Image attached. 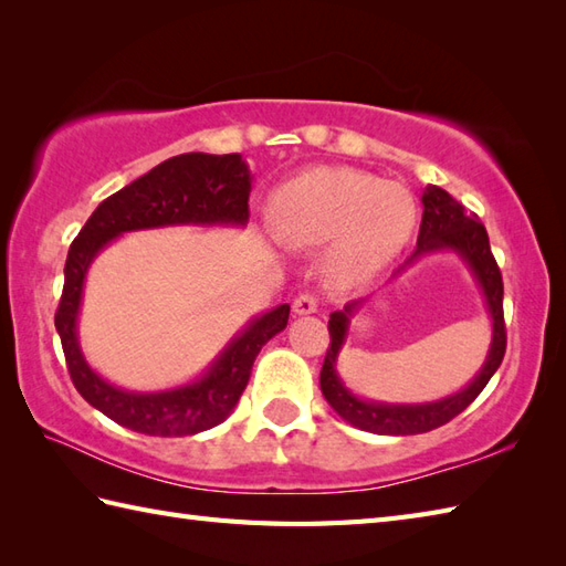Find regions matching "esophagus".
<instances>
[{
  "mask_svg": "<svg viewBox=\"0 0 566 566\" xmlns=\"http://www.w3.org/2000/svg\"><path fill=\"white\" fill-rule=\"evenodd\" d=\"M292 308H294V314H298V316L316 314V311H318V298L314 294H298L294 298V306Z\"/></svg>",
  "mask_w": 566,
  "mask_h": 566,
  "instance_id": "34e87169",
  "label": "esophagus"
}]
</instances>
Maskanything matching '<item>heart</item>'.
Here are the masks:
<instances>
[{"instance_id": "b5f03b06", "label": "heart", "mask_w": 566, "mask_h": 566, "mask_svg": "<svg viewBox=\"0 0 566 566\" xmlns=\"http://www.w3.org/2000/svg\"><path fill=\"white\" fill-rule=\"evenodd\" d=\"M274 231L286 245H326L328 274L353 286L399 255L416 226L408 189L350 167H318L294 177L274 195Z\"/></svg>"}]
</instances>
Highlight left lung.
<instances>
[{
	"mask_svg": "<svg viewBox=\"0 0 566 566\" xmlns=\"http://www.w3.org/2000/svg\"><path fill=\"white\" fill-rule=\"evenodd\" d=\"M436 250L457 252V255L467 262V268L472 270L476 284L482 286L486 308L491 314V326H494L486 363L479 369V375L469 381L467 389L432 403H379L357 399V396L340 381L338 371H335L338 353L345 343L347 328H350V318L355 311L363 306V298H359V302H350L343 311L331 314V347L321 367V391L326 396L333 411L359 430L377 432V436H418V432H428L450 423L454 416H460L464 408L484 391L489 379L494 377V371L501 367L503 355H506L503 280L499 264L494 255H491L486 228L479 221L476 213H469L460 201L448 195V191L440 187H428L423 191V221H420L418 248L406 264H411L416 258Z\"/></svg>",
	"mask_w": 566,
	"mask_h": 566,
	"instance_id": "1",
	"label": "left lung"
}]
</instances>
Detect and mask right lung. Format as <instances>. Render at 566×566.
<instances>
[{
    "mask_svg": "<svg viewBox=\"0 0 566 566\" xmlns=\"http://www.w3.org/2000/svg\"><path fill=\"white\" fill-rule=\"evenodd\" d=\"M250 170L238 153H185L153 167L148 175L104 199L72 240L65 260L63 296L55 328L63 343L70 379L82 399L114 423L143 436L182 438L219 426L231 416L248 387L250 369L262 345L286 328L290 304L252 318L201 379L185 387L138 394L102 379L84 359L77 343V314L84 276L99 250L128 231L163 226H245L250 219Z\"/></svg>",
    "mask_w": 566,
    "mask_h": 566,
    "instance_id": "add662e5",
    "label": "right lung"
}]
</instances>
